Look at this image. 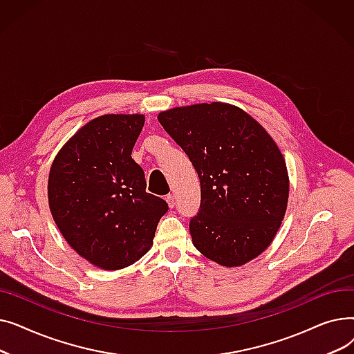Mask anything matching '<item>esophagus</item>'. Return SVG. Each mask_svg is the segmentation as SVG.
<instances>
[{
    "instance_id": "esophagus-1",
    "label": "esophagus",
    "mask_w": 354,
    "mask_h": 354,
    "mask_svg": "<svg viewBox=\"0 0 354 354\" xmlns=\"http://www.w3.org/2000/svg\"><path fill=\"white\" fill-rule=\"evenodd\" d=\"M166 202H167V205H169V208H174V207L176 205V199H175V195H174V194L166 195Z\"/></svg>"
}]
</instances>
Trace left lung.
I'll use <instances>...</instances> for the list:
<instances>
[{"instance_id": "left-lung-1", "label": "left lung", "mask_w": 354, "mask_h": 354, "mask_svg": "<svg viewBox=\"0 0 354 354\" xmlns=\"http://www.w3.org/2000/svg\"><path fill=\"white\" fill-rule=\"evenodd\" d=\"M158 120L201 180V209L189 224L195 248L227 268L264 252L290 194L286 159L271 135L245 110L222 102L167 109Z\"/></svg>"}]
</instances>
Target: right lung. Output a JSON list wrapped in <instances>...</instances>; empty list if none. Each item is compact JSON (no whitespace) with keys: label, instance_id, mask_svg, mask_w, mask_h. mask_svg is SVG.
<instances>
[{"label":"right lung","instance_id":"obj_1","mask_svg":"<svg viewBox=\"0 0 354 354\" xmlns=\"http://www.w3.org/2000/svg\"><path fill=\"white\" fill-rule=\"evenodd\" d=\"M145 115L107 113L83 124L55 155L47 183L51 216L87 263L116 271L153 245L167 203L146 192L132 159Z\"/></svg>","mask_w":354,"mask_h":354}]
</instances>
